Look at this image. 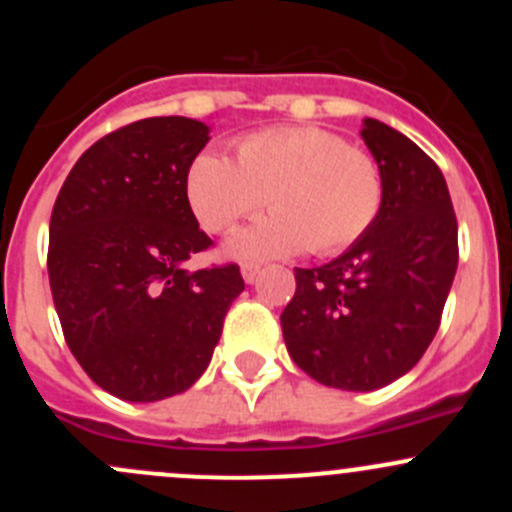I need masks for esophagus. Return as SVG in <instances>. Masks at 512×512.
Masks as SVG:
<instances>
[{"mask_svg":"<svg viewBox=\"0 0 512 512\" xmlns=\"http://www.w3.org/2000/svg\"><path fill=\"white\" fill-rule=\"evenodd\" d=\"M257 277H260V265H255V262H245V265H242V280L252 285Z\"/></svg>","mask_w":512,"mask_h":512,"instance_id":"1","label":"esophagus"}]
</instances>
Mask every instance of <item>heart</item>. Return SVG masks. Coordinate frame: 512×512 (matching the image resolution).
Masks as SVG:
<instances>
[{
    "mask_svg": "<svg viewBox=\"0 0 512 512\" xmlns=\"http://www.w3.org/2000/svg\"><path fill=\"white\" fill-rule=\"evenodd\" d=\"M185 195L208 232L230 230L270 205L275 213L237 230V257L337 255L371 230L384 208V173L364 148L314 126H280L235 141V163L215 151L193 158Z\"/></svg>",
    "mask_w": 512,
    "mask_h": 512,
    "instance_id": "obj_1",
    "label": "heart"
}]
</instances>
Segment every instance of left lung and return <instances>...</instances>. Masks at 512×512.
Listing matches in <instances>:
<instances>
[{
	"label": "left lung",
	"mask_w": 512,
	"mask_h": 512,
	"mask_svg": "<svg viewBox=\"0 0 512 512\" xmlns=\"http://www.w3.org/2000/svg\"><path fill=\"white\" fill-rule=\"evenodd\" d=\"M361 138L384 173L374 227L322 267H294L282 312L294 364L314 381L374 391L418 364L441 324L458 267V223L438 165L376 118Z\"/></svg>",
	"instance_id": "8db88e82"
}]
</instances>
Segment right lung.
Returning a JSON list of instances; mask_svg holds the SVG:
<instances>
[{"instance_id": "add662e5", "label": "right lung", "mask_w": 512, "mask_h": 512, "mask_svg": "<svg viewBox=\"0 0 512 512\" xmlns=\"http://www.w3.org/2000/svg\"><path fill=\"white\" fill-rule=\"evenodd\" d=\"M205 123L158 116L96 141L71 168L49 223V285L81 369L123 401H160L208 369L240 267L188 272L213 245L185 195Z\"/></svg>"}]
</instances>
